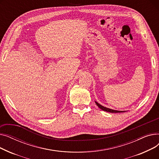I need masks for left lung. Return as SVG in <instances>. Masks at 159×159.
I'll use <instances>...</instances> for the list:
<instances>
[{
  "mask_svg": "<svg viewBox=\"0 0 159 159\" xmlns=\"http://www.w3.org/2000/svg\"><path fill=\"white\" fill-rule=\"evenodd\" d=\"M96 104L97 105V106L100 108V109H101L103 111H107V112H110V113H122V112H124L123 111H116V110H111V109H109V108L107 107H104L102 106V105L99 104L98 102H95Z\"/></svg>",
  "mask_w": 159,
  "mask_h": 159,
  "instance_id": "left-lung-1",
  "label": "left lung"
}]
</instances>
